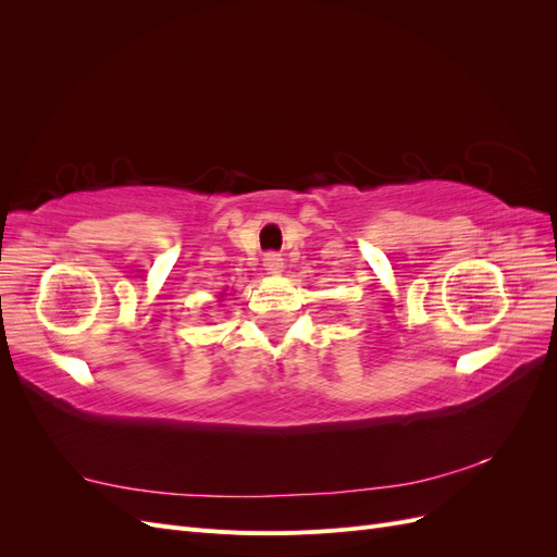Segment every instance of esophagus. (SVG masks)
<instances>
[{"mask_svg":"<svg viewBox=\"0 0 557 557\" xmlns=\"http://www.w3.org/2000/svg\"><path fill=\"white\" fill-rule=\"evenodd\" d=\"M262 264H264V269L269 274H281V269H283V258L278 256V252H264V258H262Z\"/></svg>","mask_w":557,"mask_h":557,"instance_id":"1","label":"esophagus"}]
</instances>
